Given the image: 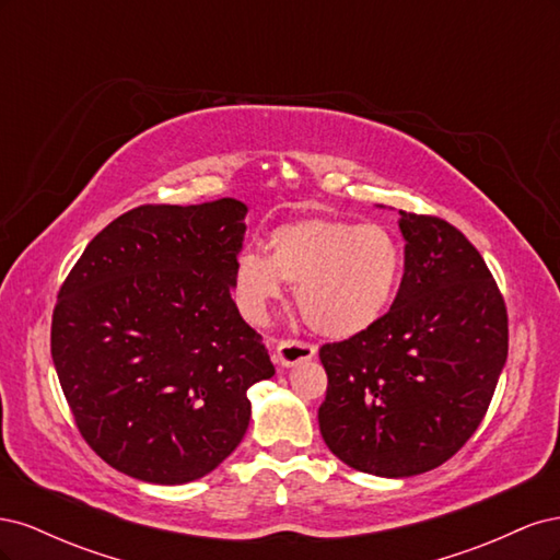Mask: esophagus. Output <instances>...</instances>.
<instances>
[{
  "mask_svg": "<svg viewBox=\"0 0 560 560\" xmlns=\"http://www.w3.org/2000/svg\"><path fill=\"white\" fill-rule=\"evenodd\" d=\"M317 348L313 343H306V341H294V338H287V341H278L276 346V362L280 366H294L299 362H306V360H313L315 358Z\"/></svg>",
  "mask_w": 560,
  "mask_h": 560,
  "instance_id": "1",
  "label": "esophagus"
}]
</instances>
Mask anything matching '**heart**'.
Segmentation results:
<instances>
[{
    "mask_svg": "<svg viewBox=\"0 0 560 560\" xmlns=\"http://www.w3.org/2000/svg\"><path fill=\"white\" fill-rule=\"evenodd\" d=\"M401 264V247L385 226L308 217L270 231L268 257L243 252L233 280L243 313L257 325L287 282L296 287L299 311L311 329L350 338L385 315L397 294Z\"/></svg>",
    "mask_w": 560,
    "mask_h": 560,
    "instance_id": "1",
    "label": "heart"
}]
</instances>
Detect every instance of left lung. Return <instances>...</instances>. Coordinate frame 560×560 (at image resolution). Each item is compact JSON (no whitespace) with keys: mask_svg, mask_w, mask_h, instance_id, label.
<instances>
[{"mask_svg":"<svg viewBox=\"0 0 560 560\" xmlns=\"http://www.w3.org/2000/svg\"><path fill=\"white\" fill-rule=\"evenodd\" d=\"M404 278L374 327L319 348L317 420L348 467L404 479L477 432L506 362V308L486 261L439 217L399 210Z\"/></svg>","mask_w":560,"mask_h":560,"instance_id":"1","label":"left lung"}]
</instances>
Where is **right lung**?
Instances as JSON below:
<instances>
[{"label": "right lung", "instance_id": "right-lung-1", "mask_svg": "<svg viewBox=\"0 0 560 560\" xmlns=\"http://www.w3.org/2000/svg\"><path fill=\"white\" fill-rule=\"evenodd\" d=\"M247 206H140L100 231L50 325L58 381L86 444L132 479L177 486L243 442L247 389L276 374L231 299Z\"/></svg>", "mask_w": 560, "mask_h": 560}]
</instances>
